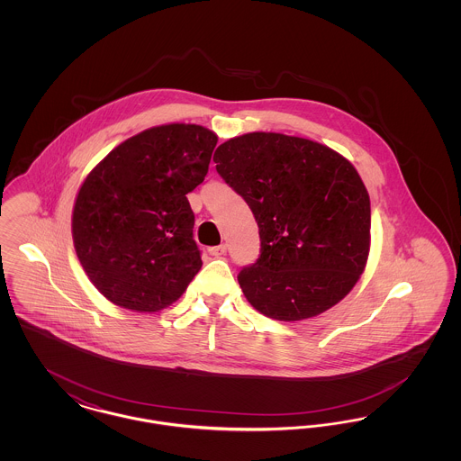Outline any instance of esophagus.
<instances>
[{
  "label": "esophagus",
  "instance_id": "1",
  "mask_svg": "<svg viewBox=\"0 0 461 461\" xmlns=\"http://www.w3.org/2000/svg\"><path fill=\"white\" fill-rule=\"evenodd\" d=\"M209 254H211V256H214V258H221V256H224V254H226V245H224V243H221L218 247H211V249H209Z\"/></svg>",
  "mask_w": 461,
  "mask_h": 461
}]
</instances>
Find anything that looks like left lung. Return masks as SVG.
<instances>
[{
	"label": "left lung",
	"mask_w": 461,
	"mask_h": 461,
	"mask_svg": "<svg viewBox=\"0 0 461 461\" xmlns=\"http://www.w3.org/2000/svg\"><path fill=\"white\" fill-rule=\"evenodd\" d=\"M214 162L259 226L261 256L239 275L250 306L299 321L340 303L372 239L370 195L351 162L318 141L264 131L224 141Z\"/></svg>",
	"instance_id": "1"
}]
</instances>
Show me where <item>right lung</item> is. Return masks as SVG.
Instances as JSON below:
<instances>
[{"label": "right lung", "mask_w": 461, "mask_h": 461, "mask_svg": "<svg viewBox=\"0 0 461 461\" xmlns=\"http://www.w3.org/2000/svg\"><path fill=\"white\" fill-rule=\"evenodd\" d=\"M218 134L164 124L117 145L83 181L72 240L95 288L115 306L155 312L176 303L202 267L186 194L209 169Z\"/></svg>", "instance_id": "1"}]
</instances>
